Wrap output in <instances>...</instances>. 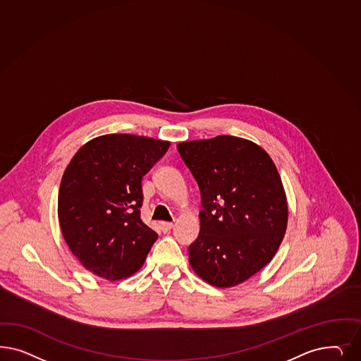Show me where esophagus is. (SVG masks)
<instances>
[{
	"label": "esophagus",
	"instance_id": "1",
	"mask_svg": "<svg viewBox=\"0 0 361 361\" xmlns=\"http://www.w3.org/2000/svg\"><path fill=\"white\" fill-rule=\"evenodd\" d=\"M159 226H161V230H162L163 233H167V231H170L174 227V224L170 223V221H161Z\"/></svg>",
	"mask_w": 361,
	"mask_h": 361
}]
</instances>
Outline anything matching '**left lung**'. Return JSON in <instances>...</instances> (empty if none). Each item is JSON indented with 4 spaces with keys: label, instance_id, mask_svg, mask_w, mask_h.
<instances>
[{
    "label": "left lung",
    "instance_id": "left-lung-1",
    "mask_svg": "<svg viewBox=\"0 0 361 361\" xmlns=\"http://www.w3.org/2000/svg\"><path fill=\"white\" fill-rule=\"evenodd\" d=\"M176 149L202 199L190 264L211 286H238L267 266L284 238L288 206L278 169L260 146L231 135Z\"/></svg>",
    "mask_w": 361,
    "mask_h": 361
}]
</instances>
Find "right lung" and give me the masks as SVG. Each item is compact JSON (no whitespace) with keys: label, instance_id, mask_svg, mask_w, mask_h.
<instances>
[{"label":"right lung","instance_id":"1","mask_svg":"<svg viewBox=\"0 0 361 361\" xmlns=\"http://www.w3.org/2000/svg\"><path fill=\"white\" fill-rule=\"evenodd\" d=\"M170 147L167 140L107 134L85 143L59 186V221L73 255L104 279L140 269L158 239L140 219L142 178Z\"/></svg>","mask_w":361,"mask_h":361}]
</instances>
